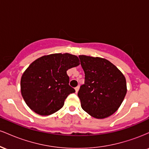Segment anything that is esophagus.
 I'll return each mask as SVG.
<instances>
[{
  "mask_svg": "<svg viewBox=\"0 0 149 149\" xmlns=\"http://www.w3.org/2000/svg\"><path fill=\"white\" fill-rule=\"evenodd\" d=\"M78 90H79V86H77V87H76V88H75V90H76V93L78 92Z\"/></svg>",
  "mask_w": 149,
  "mask_h": 149,
  "instance_id": "1",
  "label": "esophagus"
}]
</instances>
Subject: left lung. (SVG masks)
Here are the masks:
<instances>
[{
  "label": "left lung",
  "instance_id": "8db88e82",
  "mask_svg": "<svg viewBox=\"0 0 149 149\" xmlns=\"http://www.w3.org/2000/svg\"><path fill=\"white\" fill-rule=\"evenodd\" d=\"M85 72V83L78 92L81 107L98 119L113 114L126 93V80L120 71L107 59L80 55Z\"/></svg>",
  "mask_w": 149,
  "mask_h": 149
}]
</instances>
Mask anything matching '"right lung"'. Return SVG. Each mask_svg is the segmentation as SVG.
<instances>
[{"label":"right lung","mask_w":149,"mask_h":149,"mask_svg":"<svg viewBox=\"0 0 149 149\" xmlns=\"http://www.w3.org/2000/svg\"><path fill=\"white\" fill-rule=\"evenodd\" d=\"M79 64L78 57L69 53L43 56L31 63L21 78L22 95L27 106L40 116L61 109L68 95L75 92L66 71Z\"/></svg>","instance_id":"1"}]
</instances>
